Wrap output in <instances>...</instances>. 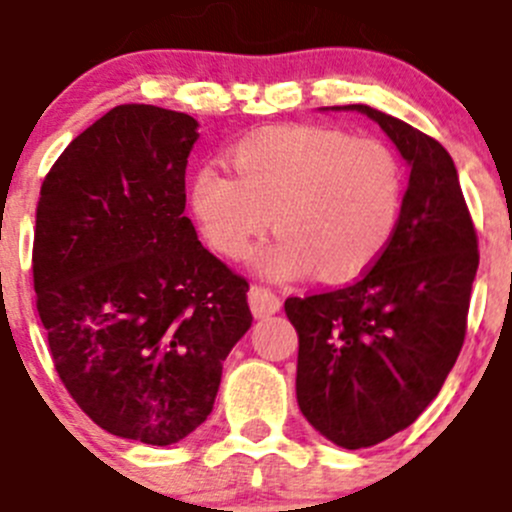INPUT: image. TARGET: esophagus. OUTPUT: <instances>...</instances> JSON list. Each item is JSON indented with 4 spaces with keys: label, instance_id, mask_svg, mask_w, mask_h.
<instances>
[{
    "label": "esophagus",
    "instance_id": "esophagus-1",
    "mask_svg": "<svg viewBox=\"0 0 512 512\" xmlns=\"http://www.w3.org/2000/svg\"><path fill=\"white\" fill-rule=\"evenodd\" d=\"M247 297H250V310L255 317H270L275 315V312H280L282 307L280 297H277L272 290H267V287L252 285L250 292H247Z\"/></svg>",
    "mask_w": 512,
    "mask_h": 512
}]
</instances>
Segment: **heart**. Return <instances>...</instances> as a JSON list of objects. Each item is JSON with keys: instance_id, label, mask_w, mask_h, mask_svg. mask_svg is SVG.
<instances>
[{"instance_id": "obj_1", "label": "heart", "mask_w": 512, "mask_h": 512, "mask_svg": "<svg viewBox=\"0 0 512 512\" xmlns=\"http://www.w3.org/2000/svg\"><path fill=\"white\" fill-rule=\"evenodd\" d=\"M235 177L205 165L192 175L190 212L220 255L245 257L270 227L275 242L257 252L262 275L292 280L315 270L325 282L375 265L403 220L408 177L400 157L375 137L287 124L232 145Z\"/></svg>"}]
</instances>
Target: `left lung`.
<instances>
[{
  "mask_svg": "<svg viewBox=\"0 0 512 512\" xmlns=\"http://www.w3.org/2000/svg\"><path fill=\"white\" fill-rule=\"evenodd\" d=\"M408 162L403 220L380 260L350 287L287 297L300 337L297 405L340 448H370L438 398L465 340L478 235L453 157L440 142L367 104Z\"/></svg>",
  "mask_w": 512,
  "mask_h": 512,
  "instance_id": "1",
  "label": "left lung"
}]
</instances>
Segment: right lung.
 Instances as JSON below:
<instances>
[{
	"mask_svg": "<svg viewBox=\"0 0 512 512\" xmlns=\"http://www.w3.org/2000/svg\"><path fill=\"white\" fill-rule=\"evenodd\" d=\"M197 127L119 104L69 142L39 192L32 270L54 367L99 428L147 445L205 423L252 325L250 285L185 217Z\"/></svg>",
	"mask_w": 512,
	"mask_h": 512,
	"instance_id": "obj_1",
	"label": "right lung"
}]
</instances>
